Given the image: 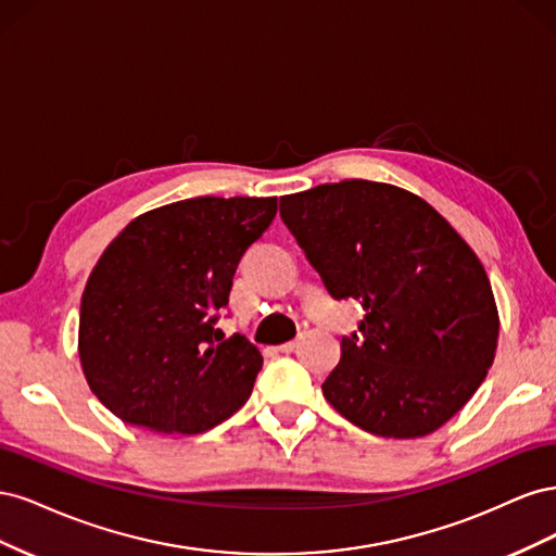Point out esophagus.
<instances>
[{
  "label": "esophagus",
  "instance_id": "34e87169",
  "mask_svg": "<svg viewBox=\"0 0 556 556\" xmlns=\"http://www.w3.org/2000/svg\"><path fill=\"white\" fill-rule=\"evenodd\" d=\"M296 348V341H288V343H282V345H278V352H292Z\"/></svg>",
  "mask_w": 556,
  "mask_h": 556
}]
</instances>
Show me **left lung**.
Segmentation results:
<instances>
[{
	"mask_svg": "<svg viewBox=\"0 0 556 556\" xmlns=\"http://www.w3.org/2000/svg\"><path fill=\"white\" fill-rule=\"evenodd\" d=\"M280 217L333 299H357L325 399L382 439H419L476 394L494 362L498 311L478 255L422 197L341 180L280 197Z\"/></svg>",
	"mask_w": 556,
	"mask_h": 556,
	"instance_id": "1",
	"label": "left lung"
}]
</instances>
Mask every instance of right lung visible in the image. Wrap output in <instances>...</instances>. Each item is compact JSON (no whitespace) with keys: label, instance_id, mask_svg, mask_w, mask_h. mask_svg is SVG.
<instances>
[{"label":"right lung","instance_id":"1","mask_svg":"<svg viewBox=\"0 0 556 556\" xmlns=\"http://www.w3.org/2000/svg\"><path fill=\"white\" fill-rule=\"evenodd\" d=\"M276 197H197L131 220L80 299L78 355L90 390L123 422L201 433L248 401L262 368L245 336L215 339L243 252Z\"/></svg>","mask_w":556,"mask_h":556}]
</instances>
